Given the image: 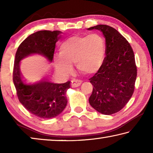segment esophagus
<instances>
[{
    "label": "esophagus",
    "mask_w": 153,
    "mask_h": 153,
    "mask_svg": "<svg viewBox=\"0 0 153 153\" xmlns=\"http://www.w3.org/2000/svg\"><path fill=\"white\" fill-rule=\"evenodd\" d=\"M82 84V81L79 79H74L71 81V87L72 88H76Z\"/></svg>",
    "instance_id": "esophagus-1"
}]
</instances>
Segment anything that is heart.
<instances>
[{"mask_svg": "<svg viewBox=\"0 0 153 153\" xmlns=\"http://www.w3.org/2000/svg\"><path fill=\"white\" fill-rule=\"evenodd\" d=\"M59 54L55 57L57 70L63 75L73 71L71 64L83 74H97L101 68L106 55L105 41L101 36L76 35L66 39L59 47Z\"/></svg>", "mask_w": 153, "mask_h": 153, "instance_id": "heart-1", "label": "heart"}]
</instances>
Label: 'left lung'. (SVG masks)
<instances>
[{"instance_id": "8db88e82", "label": "left lung", "mask_w": 153, "mask_h": 153, "mask_svg": "<svg viewBox=\"0 0 153 153\" xmlns=\"http://www.w3.org/2000/svg\"><path fill=\"white\" fill-rule=\"evenodd\" d=\"M101 31L105 38L106 56L101 68L90 78L94 86L90 105L104 115H112L125 107L132 96L137 76L134 53L117 30L97 25L88 30Z\"/></svg>"}]
</instances>
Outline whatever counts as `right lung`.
Wrapping results in <instances>:
<instances>
[{
  "instance_id": "add662e5",
  "label": "right lung",
  "mask_w": 153,
  "mask_h": 153,
  "mask_svg": "<svg viewBox=\"0 0 153 153\" xmlns=\"http://www.w3.org/2000/svg\"><path fill=\"white\" fill-rule=\"evenodd\" d=\"M60 31L41 30L30 35L21 43L15 54L13 73L17 95L19 102L33 115L43 119L59 115L65 108L67 90L70 82L55 84L48 80L27 82L20 72V61L33 54H39L52 62L55 44L60 38Z\"/></svg>"
}]
</instances>
